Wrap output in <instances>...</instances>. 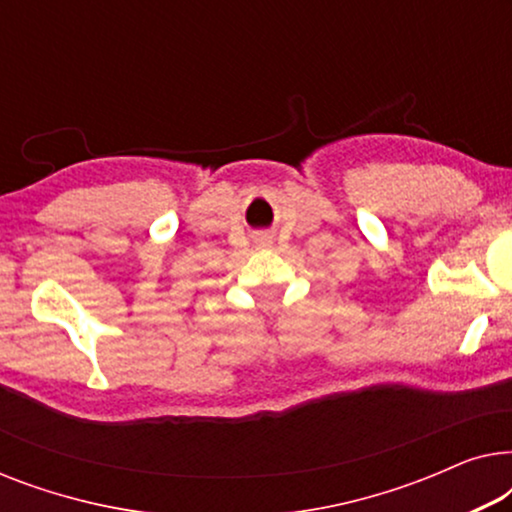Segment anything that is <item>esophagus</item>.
<instances>
[{
    "mask_svg": "<svg viewBox=\"0 0 512 512\" xmlns=\"http://www.w3.org/2000/svg\"><path fill=\"white\" fill-rule=\"evenodd\" d=\"M272 244H275V242H272L270 235H258L256 237V247L258 249H272Z\"/></svg>",
    "mask_w": 512,
    "mask_h": 512,
    "instance_id": "1",
    "label": "esophagus"
}]
</instances>
